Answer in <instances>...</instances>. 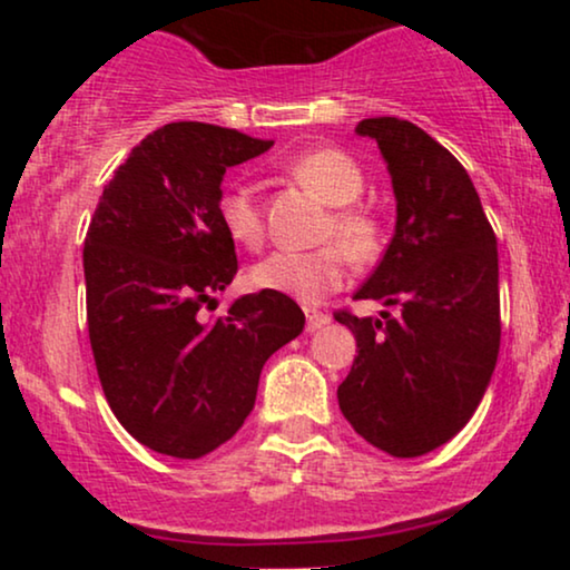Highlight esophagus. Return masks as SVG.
<instances>
[{"instance_id":"1","label":"esophagus","mask_w":570,"mask_h":570,"mask_svg":"<svg viewBox=\"0 0 570 570\" xmlns=\"http://www.w3.org/2000/svg\"><path fill=\"white\" fill-rule=\"evenodd\" d=\"M324 324H330V316L322 311H307V332H316L322 330Z\"/></svg>"}]
</instances>
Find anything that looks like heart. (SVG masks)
Segmentation results:
<instances>
[{
  "label": "heart",
  "mask_w": 570,
  "mask_h": 570,
  "mask_svg": "<svg viewBox=\"0 0 570 570\" xmlns=\"http://www.w3.org/2000/svg\"><path fill=\"white\" fill-rule=\"evenodd\" d=\"M286 174L299 187L332 206L324 222V240H337L313 252H276L252 267L257 289L278 292L299 303H318L337 292L348 278V257L367 265L383 248V222L356 198L364 189V174L348 153L337 147H316L286 163ZM219 222L235 244L257 252L265 244V217L257 189L233 185L219 195Z\"/></svg>",
  "instance_id": "b5f03b06"
}]
</instances>
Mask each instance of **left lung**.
Returning a JSON list of instances; mask_svg holds the SVG:
<instances>
[{
	"label": "left lung",
	"instance_id": "obj_1",
	"mask_svg": "<svg viewBox=\"0 0 570 570\" xmlns=\"http://www.w3.org/2000/svg\"><path fill=\"white\" fill-rule=\"evenodd\" d=\"M356 130L389 163L396 233L353 294L391 311L381 318L335 311L358 351L337 402L358 436L394 458H415L466 426L495 370V233L466 168L426 130L399 117H370Z\"/></svg>",
	"mask_w": 570,
	"mask_h": 570
}]
</instances>
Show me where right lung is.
<instances>
[{"label": "right lung", "instance_id": "add662e5", "mask_svg": "<svg viewBox=\"0 0 570 570\" xmlns=\"http://www.w3.org/2000/svg\"><path fill=\"white\" fill-rule=\"evenodd\" d=\"M206 122H171L130 149L85 235L88 335L104 396L134 440L195 461L233 440L267 358L303 332L292 297L257 292L203 318L238 273L219 222L222 176L267 153Z\"/></svg>", "mask_w": 570, "mask_h": 570}]
</instances>
